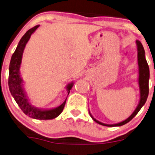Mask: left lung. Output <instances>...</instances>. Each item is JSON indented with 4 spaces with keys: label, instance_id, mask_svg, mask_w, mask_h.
<instances>
[{
    "label": "left lung",
    "instance_id": "obj_1",
    "mask_svg": "<svg viewBox=\"0 0 155 155\" xmlns=\"http://www.w3.org/2000/svg\"><path fill=\"white\" fill-rule=\"evenodd\" d=\"M137 48V60H138V66H139V92H140V99L138 106H137L136 109L132 113V114L127 118L124 121L119 122V123L114 124H106L102 122L98 121L92 116L89 110L90 116L93 118L94 121L96 122L102 126H106V127H120L123 126L128 122L131 121L135 116L138 114V112L140 110L142 107L144 106L146 103L147 99L148 94H149V80H150V68H149L147 62L146 58H145V51L144 47L142 45V43L139 41L136 40Z\"/></svg>",
    "mask_w": 155,
    "mask_h": 155
}]
</instances>
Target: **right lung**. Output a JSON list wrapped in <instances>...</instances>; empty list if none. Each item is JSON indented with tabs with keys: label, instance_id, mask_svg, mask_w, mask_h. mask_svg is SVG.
<instances>
[{
	"label": "right lung",
	"instance_id": "add662e5",
	"mask_svg": "<svg viewBox=\"0 0 155 155\" xmlns=\"http://www.w3.org/2000/svg\"><path fill=\"white\" fill-rule=\"evenodd\" d=\"M39 26V25H37L34 27L28 30L19 41L16 50L11 59L10 65H9L8 87L14 100L16 101L17 104L26 115L35 119L49 120L57 117L62 112L67 98L62 104L51 109H41V108L34 107L29 102L27 95L25 92L24 81L20 74V67L25 47L31 37V34L37 30ZM73 85V82L67 85L66 89L68 93V95L70 93V91Z\"/></svg>",
	"mask_w": 155,
	"mask_h": 155
}]
</instances>
